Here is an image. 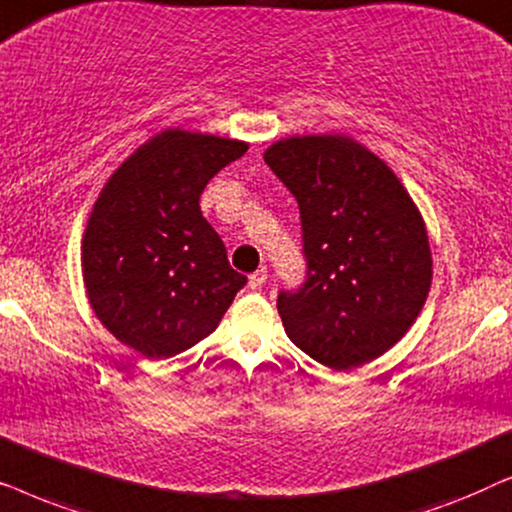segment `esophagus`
<instances>
[{"label": "esophagus", "instance_id": "1", "mask_svg": "<svg viewBox=\"0 0 512 512\" xmlns=\"http://www.w3.org/2000/svg\"><path fill=\"white\" fill-rule=\"evenodd\" d=\"M265 282H268V270L265 268L256 270L254 275H249V289H261Z\"/></svg>", "mask_w": 512, "mask_h": 512}]
</instances>
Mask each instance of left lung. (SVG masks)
I'll return each instance as SVG.
<instances>
[{
    "instance_id": "1",
    "label": "left lung",
    "mask_w": 512,
    "mask_h": 512,
    "mask_svg": "<svg viewBox=\"0 0 512 512\" xmlns=\"http://www.w3.org/2000/svg\"><path fill=\"white\" fill-rule=\"evenodd\" d=\"M263 158L303 219L307 282L277 300L286 335L333 370L375 361L408 333L429 296L422 212L391 167L349 135L286 137Z\"/></svg>"
}]
</instances>
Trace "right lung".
Returning <instances> with one entry per match:
<instances>
[{"label": "right lung", "mask_w": 512, "mask_h": 512, "mask_svg": "<svg viewBox=\"0 0 512 512\" xmlns=\"http://www.w3.org/2000/svg\"><path fill=\"white\" fill-rule=\"evenodd\" d=\"M249 144L170 128L123 160L81 240L88 303L118 342L170 359L219 326L247 277L230 268L200 193Z\"/></svg>", "instance_id": "obj_1"}]
</instances>
